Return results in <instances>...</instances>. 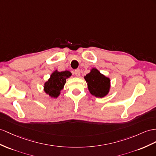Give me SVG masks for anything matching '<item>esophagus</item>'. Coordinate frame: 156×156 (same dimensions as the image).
<instances>
[{
  "instance_id": "obj_1",
  "label": "esophagus",
  "mask_w": 156,
  "mask_h": 156,
  "mask_svg": "<svg viewBox=\"0 0 156 156\" xmlns=\"http://www.w3.org/2000/svg\"><path fill=\"white\" fill-rule=\"evenodd\" d=\"M74 74L77 77H79L80 75V69H76L74 70Z\"/></svg>"
}]
</instances>
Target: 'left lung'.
<instances>
[{
	"label": "left lung",
	"mask_w": 156,
	"mask_h": 156,
	"mask_svg": "<svg viewBox=\"0 0 156 156\" xmlns=\"http://www.w3.org/2000/svg\"><path fill=\"white\" fill-rule=\"evenodd\" d=\"M84 79L91 95L97 98H103L108 94L110 89V79L93 68L90 73L86 74Z\"/></svg>",
	"instance_id": "obj_1"
}]
</instances>
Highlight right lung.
<instances>
[{"label": "right lung", "instance_id": "add662e5", "mask_svg": "<svg viewBox=\"0 0 156 156\" xmlns=\"http://www.w3.org/2000/svg\"><path fill=\"white\" fill-rule=\"evenodd\" d=\"M71 73L68 70L54 71L51 77L44 84V91L51 98H57L61 94L66 83V80L70 77Z\"/></svg>", "mask_w": 156, "mask_h": 156}]
</instances>
